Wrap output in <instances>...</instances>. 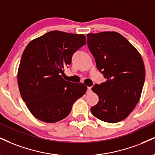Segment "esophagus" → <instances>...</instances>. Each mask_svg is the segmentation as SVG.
I'll list each match as a JSON object with an SVG mask.
<instances>
[{"label": "esophagus", "instance_id": "1", "mask_svg": "<svg viewBox=\"0 0 155 155\" xmlns=\"http://www.w3.org/2000/svg\"><path fill=\"white\" fill-rule=\"evenodd\" d=\"M92 92V87H87V93H90Z\"/></svg>", "mask_w": 155, "mask_h": 155}]
</instances>
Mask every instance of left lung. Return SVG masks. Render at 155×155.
<instances>
[{
    "mask_svg": "<svg viewBox=\"0 0 155 155\" xmlns=\"http://www.w3.org/2000/svg\"><path fill=\"white\" fill-rule=\"evenodd\" d=\"M87 45L97 68L107 79L92 88L99 102L91 107V112L105 122H120L127 118L140 99L145 80L142 58L115 31L88 34Z\"/></svg>",
    "mask_w": 155,
    "mask_h": 155,
    "instance_id": "left-lung-1",
    "label": "left lung"
}]
</instances>
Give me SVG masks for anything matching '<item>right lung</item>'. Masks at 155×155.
<instances>
[{
	"label": "right lung",
	"mask_w": 155,
	"mask_h": 155,
	"mask_svg": "<svg viewBox=\"0 0 155 155\" xmlns=\"http://www.w3.org/2000/svg\"><path fill=\"white\" fill-rule=\"evenodd\" d=\"M86 44L84 35L51 31L31 41L22 54L18 84L22 100L35 118L46 123L64 119L87 92L82 83L64 80L74 53Z\"/></svg>",
	"instance_id": "add662e5"
}]
</instances>
